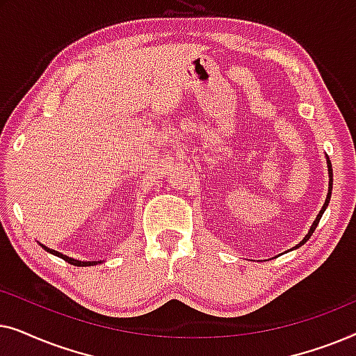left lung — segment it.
<instances>
[{"mask_svg": "<svg viewBox=\"0 0 356 356\" xmlns=\"http://www.w3.org/2000/svg\"><path fill=\"white\" fill-rule=\"evenodd\" d=\"M327 168H329V193H327V197H325V202H324L323 209H321L319 213H318V217H316V220L313 222V225H311L309 232H308V235H306V236L303 238V240L300 241V245H296L295 248H300L301 245H305V243L309 240L311 235H313V232L316 230V227H318V223H319V220H321V217H323V213H324V211H325V207L329 206V201H330V194H332V163H330L329 157H327Z\"/></svg>", "mask_w": 356, "mask_h": 356, "instance_id": "1", "label": "left lung"}]
</instances>
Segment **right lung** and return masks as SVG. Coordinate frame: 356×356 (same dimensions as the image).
Returning a JSON list of instances; mask_svg holds the SVG:
<instances>
[{
    "mask_svg": "<svg viewBox=\"0 0 356 356\" xmlns=\"http://www.w3.org/2000/svg\"><path fill=\"white\" fill-rule=\"evenodd\" d=\"M38 245H40L43 250L45 251H48V252H51V254H55V256H58V257H61L63 261H66V262H70V264H72V266H77V267H86V266H95V264H99V262H102V261H77V259H72V257H70V256H66V254H61V252H58V251H55V250H50V248H47L45 245H42V243H38Z\"/></svg>",
    "mask_w": 356,
    "mask_h": 356,
    "instance_id": "right-lung-1",
    "label": "right lung"
}]
</instances>
